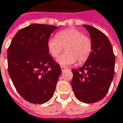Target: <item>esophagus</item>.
Segmentation results:
<instances>
[{"mask_svg":"<svg viewBox=\"0 0 123 123\" xmlns=\"http://www.w3.org/2000/svg\"><path fill=\"white\" fill-rule=\"evenodd\" d=\"M61 68L62 71H63L64 70H65V69H66V68H65V67H64V66H61Z\"/></svg>","mask_w":123,"mask_h":123,"instance_id":"obj_1","label":"esophagus"}]
</instances>
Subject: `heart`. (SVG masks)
I'll return each mask as SVG.
<instances>
[{
	"label": "heart",
	"mask_w": 123,
	"mask_h": 123,
	"mask_svg": "<svg viewBox=\"0 0 123 123\" xmlns=\"http://www.w3.org/2000/svg\"><path fill=\"white\" fill-rule=\"evenodd\" d=\"M47 48L53 58H57L65 48V52L58 57L57 62L61 66H68L76 61L79 63L86 62L92 53V43L81 31L70 28L58 32L55 37H50Z\"/></svg>",
	"instance_id": "b5f03b06"
}]
</instances>
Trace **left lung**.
Segmentation results:
<instances>
[{
	"instance_id": "left-lung-1",
	"label": "left lung",
	"mask_w": 123,
	"mask_h": 123,
	"mask_svg": "<svg viewBox=\"0 0 123 123\" xmlns=\"http://www.w3.org/2000/svg\"><path fill=\"white\" fill-rule=\"evenodd\" d=\"M83 26L89 32L92 50L83 66L72 70L71 82L75 96L85 103L102 100L107 94L115 73V55L108 37L98 29Z\"/></svg>"
}]
</instances>
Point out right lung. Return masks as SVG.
<instances>
[{"instance_id": "right-lung-1", "label": "right lung", "mask_w": 123, "mask_h": 123, "mask_svg": "<svg viewBox=\"0 0 123 123\" xmlns=\"http://www.w3.org/2000/svg\"><path fill=\"white\" fill-rule=\"evenodd\" d=\"M57 26L32 24L20 29L8 49V70L18 92L29 103L43 104L53 95L61 66L49 54L47 43Z\"/></svg>"}]
</instances>
